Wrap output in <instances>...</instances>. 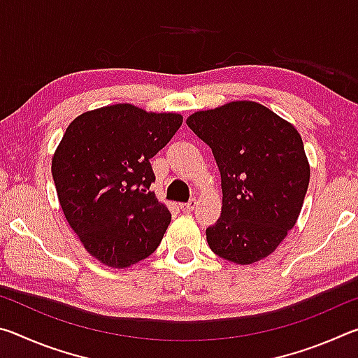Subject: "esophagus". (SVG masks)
Segmentation results:
<instances>
[{"label": "esophagus", "instance_id": "34e87169", "mask_svg": "<svg viewBox=\"0 0 358 358\" xmlns=\"http://www.w3.org/2000/svg\"><path fill=\"white\" fill-rule=\"evenodd\" d=\"M197 202L196 201H189L187 203H180V210L185 211V213H191V211L196 208Z\"/></svg>", "mask_w": 358, "mask_h": 358}]
</instances>
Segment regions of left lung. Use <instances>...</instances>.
Returning <instances> with one entry per match:
<instances>
[{"instance_id":"1","label":"left lung","mask_w":358,"mask_h":358,"mask_svg":"<svg viewBox=\"0 0 358 358\" xmlns=\"http://www.w3.org/2000/svg\"><path fill=\"white\" fill-rule=\"evenodd\" d=\"M186 124L213 151L222 208L207 229L210 250L240 265L270 256L295 226L310 162L289 121L252 101L192 113Z\"/></svg>"}]
</instances>
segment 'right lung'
I'll return each instance as SVG.
<instances>
[{
    "mask_svg": "<svg viewBox=\"0 0 358 358\" xmlns=\"http://www.w3.org/2000/svg\"><path fill=\"white\" fill-rule=\"evenodd\" d=\"M183 123L180 113L115 104L85 112L68 126L52 157L58 201L94 259L128 268L159 246L172 215L148 191L150 159Z\"/></svg>",
    "mask_w": 358,
    "mask_h": 358,
    "instance_id": "obj_1",
    "label": "right lung"
}]
</instances>
